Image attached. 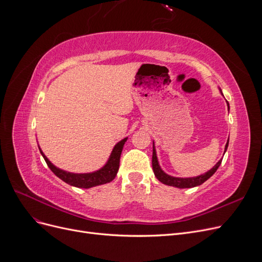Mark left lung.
<instances>
[{
  "label": "left lung",
  "mask_w": 262,
  "mask_h": 262,
  "mask_svg": "<svg viewBox=\"0 0 262 262\" xmlns=\"http://www.w3.org/2000/svg\"><path fill=\"white\" fill-rule=\"evenodd\" d=\"M227 106H228V102H227ZM229 109V106H228ZM228 146V140H227V143L225 145V150L226 152ZM222 163V160H220L215 166H213V168H211L209 171H207L203 175L200 176H196V177H191V178H179V177H172L167 175V173L164 172L161 168L160 164H158V160H157V156H156V149H155V145H154V142H153V156H152V167H153V171H154V175L156 176V178L160 180L163 184L167 185V186H172V187H176V188H180V189H184V188H193L196 186H200L202 185L204 181H207L211 176H213V173L217 170V168L220 167V165Z\"/></svg>",
  "instance_id": "obj_1"
}]
</instances>
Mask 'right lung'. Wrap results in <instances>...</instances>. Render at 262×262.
<instances>
[{
	"instance_id": "1",
	"label": "right lung",
	"mask_w": 262,
	"mask_h": 262,
	"mask_svg": "<svg viewBox=\"0 0 262 262\" xmlns=\"http://www.w3.org/2000/svg\"><path fill=\"white\" fill-rule=\"evenodd\" d=\"M126 140H128V138H124L123 140L118 142V143L115 145L112 154L109 156V160L107 161L105 166H102L100 169L96 171L87 172V173H74V172L66 171L55 167V166L43 154L40 147H39V149H40V153L43 156L47 165H48V167L52 170V172L55 176L59 177L61 180L67 182V184L71 186L87 189L95 186L107 184V182H110L115 179L119 169V163H120L122 148Z\"/></svg>"
}]
</instances>
